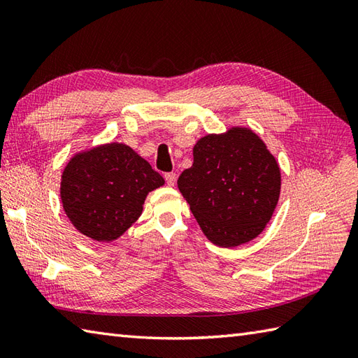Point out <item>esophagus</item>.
<instances>
[{
	"mask_svg": "<svg viewBox=\"0 0 358 358\" xmlns=\"http://www.w3.org/2000/svg\"><path fill=\"white\" fill-rule=\"evenodd\" d=\"M164 178H166V183H167V185H169V186H175V181H177V173L169 172V173L164 175Z\"/></svg>",
	"mask_w": 358,
	"mask_h": 358,
	"instance_id": "esophagus-1",
	"label": "esophagus"
}]
</instances>
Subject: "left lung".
I'll return each mask as SVG.
<instances>
[{
    "label": "left lung",
    "mask_w": 358,
    "mask_h": 358,
    "mask_svg": "<svg viewBox=\"0 0 358 358\" xmlns=\"http://www.w3.org/2000/svg\"><path fill=\"white\" fill-rule=\"evenodd\" d=\"M194 163L177 181L206 238L222 248L260 235L277 208L278 162L246 126L208 134L195 143Z\"/></svg>",
    "instance_id": "1"
}]
</instances>
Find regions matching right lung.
<instances>
[{
	"label": "right lung",
	"mask_w": 358,
	"mask_h": 358,
	"mask_svg": "<svg viewBox=\"0 0 358 358\" xmlns=\"http://www.w3.org/2000/svg\"><path fill=\"white\" fill-rule=\"evenodd\" d=\"M163 185L162 175L131 146L110 141L73 154L62 173L59 196L75 229L110 243L140 218L148 194Z\"/></svg>",
	"instance_id": "add662e5"
}]
</instances>
